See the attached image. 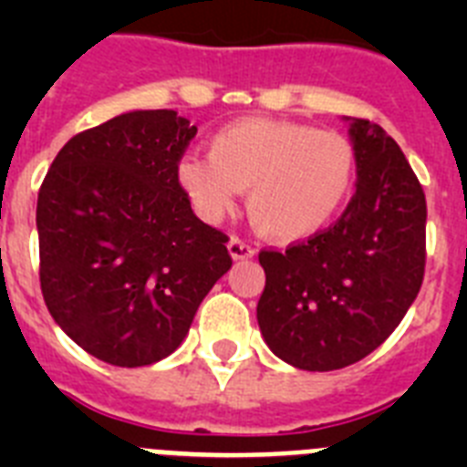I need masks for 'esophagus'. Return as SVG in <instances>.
Masks as SVG:
<instances>
[{"mask_svg": "<svg viewBox=\"0 0 467 467\" xmlns=\"http://www.w3.org/2000/svg\"><path fill=\"white\" fill-rule=\"evenodd\" d=\"M226 250H229L231 259H253L254 257V247L247 245V243H243L241 238H231V241L226 243Z\"/></svg>", "mask_w": 467, "mask_h": 467, "instance_id": "obj_1", "label": "esophagus"}]
</instances>
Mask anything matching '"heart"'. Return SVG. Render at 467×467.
Instances as JSON below:
<instances>
[{
  "label": "heart",
  "mask_w": 467,
  "mask_h": 467,
  "mask_svg": "<svg viewBox=\"0 0 467 467\" xmlns=\"http://www.w3.org/2000/svg\"><path fill=\"white\" fill-rule=\"evenodd\" d=\"M356 150L337 130L275 119L220 128L208 156L177 163V184L205 222H220L247 192V217L264 238L316 236L339 214L356 184Z\"/></svg>",
  "instance_id": "obj_1"
}]
</instances>
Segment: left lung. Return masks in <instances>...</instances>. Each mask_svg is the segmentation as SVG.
<instances>
[{
    "label": "left lung",
    "instance_id": "obj_1",
    "mask_svg": "<svg viewBox=\"0 0 467 467\" xmlns=\"http://www.w3.org/2000/svg\"><path fill=\"white\" fill-rule=\"evenodd\" d=\"M356 196L337 224L285 253H259L266 285L257 323L271 350L306 372L369 356L410 311L426 266V196L377 123L344 117Z\"/></svg>",
    "mask_w": 467,
    "mask_h": 467
}]
</instances>
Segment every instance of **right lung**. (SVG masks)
Wrapping results in <instances>:
<instances>
[{
    "instance_id": "1",
    "label": "right lung",
    "mask_w": 467,
    "mask_h": 467,
    "mask_svg": "<svg viewBox=\"0 0 467 467\" xmlns=\"http://www.w3.org/2000/svg\"><path fill=\"white\" fill-rule=\"evenodd\" d=\"M196 135L175 109H133L74 135L36 201L41 292L57 327L114 367L168 358L231 269L177 163Z\"/></svg>"
}]
</instances>
